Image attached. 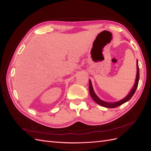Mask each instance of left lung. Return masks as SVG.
<instances>
[{"label":"left lung","mask_w":151,"mask_h":151,"mask_svg":"<svg viewBox=\"0 0 151 151\" xmlns=\"http://www.w3.org/2000/svg\"><path fill=\"white\" fill-rule=\"evenodd\" d=\"M136 67H137V73H136V80H135V83L134 86H133L132 89L130 91V93H129L128 95L127 96H125L124 99H122L120 101H116V102H113V103H109V102H106V101H104L103 100H101L100 99L99 97L96 96V94L94 93L93 86H92V83L91 80H89V93L91 94V96L92 99L94 100V101H95L96 103L100 105V106L105 107H107V108H114L121 106L123 104L127 102V101L130 100L132 96L134 95V94L136 91V89H137V87L138 85V82H139V67H138V62L137 60L136 62Z\"/></svg>","instance_id":"1"}]
</instances>
